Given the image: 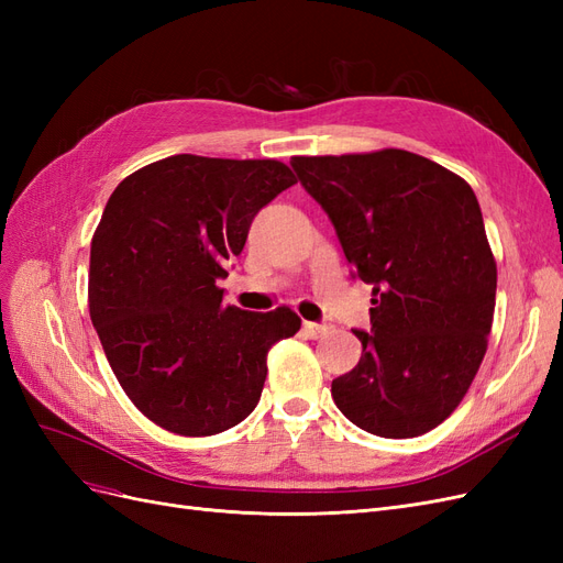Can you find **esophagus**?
<instances>
[{
	"label": "esophagus",
	"mask_w": 563,
	"mask_h": 563,
	"mask_svg": "<svg viewBox=\"0 0 563 563\" xmlns=\"http://www.w3.org/2000/svg\"><path fill=\"white\" fill-rule=\"evenodd\" d=\"M302 331H305V335L308 338H321L323 333L329 331V327L327 323H314V321H305L302 323Z\"/></svg>",
	"instance_id": "esophagus-1"
}]
</instances>
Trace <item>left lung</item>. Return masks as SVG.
Wrapping results in <instances>:
<instances>
[{"mask_svg": "<svg viewBox=\"0 0 563 563\" xmlns=\"http://www.w3.org/2000/svg\"><path fill=\"white\" fill-rule=\"evenodd\" d=\"M329 213L354 277L373 286L362 360L331 383L356 428L420 437L444 422L482 366L498 267L472 187L406 150L294 157Z\"/></svg>", "mask_w": 563, "mask_h": 563, "instance_id": "8db88e82", "label": "left lung"}]
</instances>
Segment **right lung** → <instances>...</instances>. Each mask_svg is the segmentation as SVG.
Masks as SVG:
<instances>
[{
    "mask_svg": "<svg viewBox=\"0 0 563 563\" xmlns=\"http://www.w3.org/2000/svg\"><path fill=\"white\" fill-rule=\"evenodd\" d=\"M277 159L174 155L126 176L91 240L89 312L139 411L183 437L242 422L261 399L267 352L300 329L291 308L223 305L218 279L251 220L286 187Z\"/></svg>",
    "mask_w": 563,
    "mask_h": 563,
    "instance_id": "right-lung-1",
    "label": "right lung"
}]
</instances>
